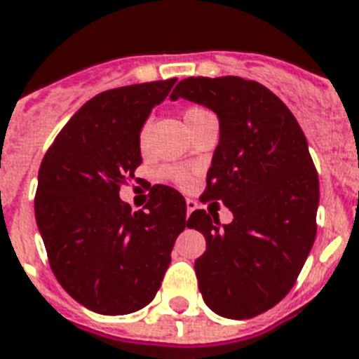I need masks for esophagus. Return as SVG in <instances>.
Wrapping results in <instances>:
<instances>
[{
	"label": "esophagus",
	"instance_id": "1",
	"mask_svg": "<svg viewBox=\"0 0 359 359\" xmlns=\"http://www.w3.org/2000/svg\"><path fill=\"white\" fill-rule=\"evenodd\" d=\"M196 208H198V203L194 202L193 198H187V217H189V215H191V213H193V211H194V209H196Z\"/></svg>",
	"mask_w": 359,
	"mask_h": 359
}]
</instances>
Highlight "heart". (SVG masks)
Segmentation results:
<instances>
[{
  "label": "heart",
  "instance_id": "heart-1",
  "mask_svg": "<svg viewBox=\"0 0 359 359\" xmlns=\"http://www.w3.org/2000/svg\"><path fill=\"white\" fill-rule=\"evenodd\" d=\"M203 114H209V111H205V109L202 107H191L185 111L183 118H185V122H187L189 126V124H193L194 120L200 118V116H203ZM140 146H142V148L146 146V128L142 130V133H140ZM163 176L172 180L174 183H180V185H187L189 180H191V170H189V168H183V166H177V168H166V170H163Z\"/></svg>",
  "mask_w": 359,
  "mask_h": 359
}]
</instances>
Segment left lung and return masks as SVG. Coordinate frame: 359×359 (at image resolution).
Wrapping results in <instances>:
<instances>
[{
    "mask_svg": "<svg viewBox=\"0 0 359 359\" xmlns=\"http://www.w3.org/2000/svg\"><path fill=\"white\" fill-rule=\"evenodd\" d=\"M170 98L217 114L219 146L203 198L233 213L229 224L203 209L189 219L205 237L194 261L198 289L220 317H256L291 291L313 246L319 176L308 140L276 94L243 77H189Z\"/></svg>",
    "mask_w": 359,
    "mask_h": 359,
    "instance_id": "1",
    "label": "left lung"
}]
</instances>
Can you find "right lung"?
Segmentation results:
<instances>
[{"label":"right lung","instance_id":"add662e5","mask_svg":"<svg viewBox=\"0 0 359 359\" xmlns=\"http://www.w3.org/2000/svg\"><path fill=\"white\" fill-rule=\"evenodd\" d=\"M176 79L128 85L88 100L40 163L34 217L51 271L74 300L128 315L154 300L187 220L176 189L151 187L131 211L120 187L140 165V131Z\"/></svg>","mask_w":359,"mask_h":359}]
</instances>
